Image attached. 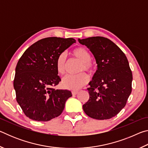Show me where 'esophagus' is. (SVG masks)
Here are the masks:
<instances>
[{"label":"esophagus","instance_id":"1","mask_svg":"<svg viewBox=\"0 0 148 148\" xmlns=\"http://www.w3.org/2000/svg\"><path fill=\"white\" fill-rule=\"evenodd\" d=\"M72 93L73 95H77V93H78V91H72Z\"/></svg>","mask_w":148,"mask_h":148}]
</instances>
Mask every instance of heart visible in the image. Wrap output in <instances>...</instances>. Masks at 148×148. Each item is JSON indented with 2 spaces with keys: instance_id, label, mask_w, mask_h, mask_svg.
<instances>
[{
  "instance_id": "1",
  "label": "heart",
  "mask_w": 148,
  "mask_h": 148,
  "mask_svg": "<svg viewBox=\"0 0 148 148\" xmlns=\"http://www.w3.org/2000/svg\"><path fill=\"white\" fill-rule=\"evenodd\" d=\"M73 56L82 62L78 71H86L91 73L94 71V64L91 61V56L90 52L82 47H77L72 51ZM67 66V56L66 53H61L59 55L56 60V69L57 72L61 74H64L66 72ZM88 76L85 73H79L76 75H66L62 79V86L65 89L76 91L88 83Z\"/></svg>"
}]
</instances>
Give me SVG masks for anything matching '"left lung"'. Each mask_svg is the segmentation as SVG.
Wrapping results in <instances>:
<instances>
[{
  "mask_svg": "<svg viewBox=\"0 0 148 148\" xmlns=\"http://www.w3.org/2000/svg\"><path fill=\"white\" fill-rule=\"evenodd\" d=\"M78 42L89 49L97 64L84 111L93 119L112 118L125 107L131 93L132 74L128 60L117 45L104 37L79 38Z\"/></svg>",
  "mask_w": 148,
  "mask_h": 148,
  "instance_id": "left-lung-1",
  "label": "left lung"
}]
</instances>
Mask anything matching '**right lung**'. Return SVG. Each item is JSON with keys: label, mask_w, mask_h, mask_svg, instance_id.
<instances>
[{"label": "right lung", "mask_w": 148, "mask_h": 148, "mask_svg": "<svg viewBox=\"0 0 148 148\" xmlns=\"http://www.w3.org/2000/svg\"><path fill=\"white\" fill-rule=\"evenodd\" d=\"M76 42L74 38L49 37L31 45L16 67L14 87L17 103L27 117L47 121L58 117L72 92L53 87L61 81L56 69L60 53Z\"/></svg>", "instance_id": "add662e5"}]
</instances>
